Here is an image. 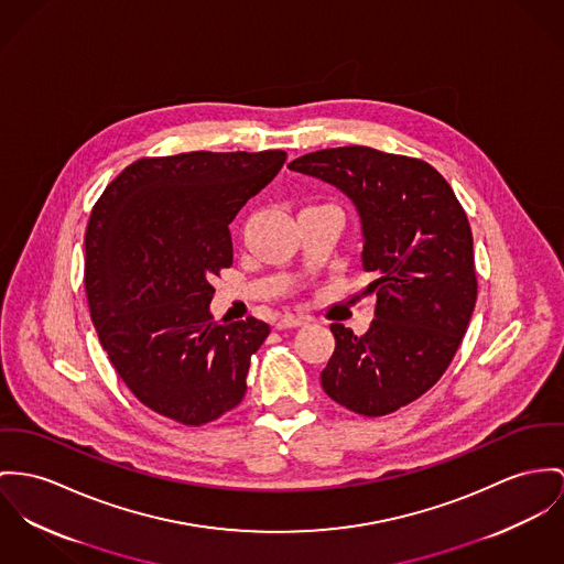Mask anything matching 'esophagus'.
<instances>
[{"label": "esophagus", "mask_w": 564, "mask_h": 564, "mask_svg": "<svg viewBox=\"0 0 564 564\" xmlns=\"http://www.w3.org/2000/svg\"><path fill=\"white\" fill-rule=\"evenodd\" d=\"M303 324H306V319L299 317V315H281V317L274 319V328H276V330L299 328V326H303Z\"/></svg>", "instance_id": "obj_1"}]
</instances>
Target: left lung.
Here are the masks:
<instances>
[{
    "label": "left lung",
    "mask_w": 564,
    "mask_h": 564,
    "mask_svg": "<svg viewBox=\"0 0 564 564\" xmlns=\"http://www.w3.org/2000/svg\"><path fill=\"white\" fill-rule=\"evenodd\" d=\"M354 202L362 268L378 296L365 335L333 324L335 351L322 389L347 410L384 416L434 387L477 304L473 229L448 182L421 159L365 145L328 148L288 165Z\"/></svg>",
    "instance_id": "8db88e82"
}]
</instances>
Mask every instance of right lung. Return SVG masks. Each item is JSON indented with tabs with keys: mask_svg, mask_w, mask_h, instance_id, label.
Returning <instances> with one entry per match:
<instances>
[{
	"mask_svg": "<svg viewBox=\"0 0 564 564\" xmlns=\"http://www.w3.org/2000/svg\"><path fill=\"white\" fill-rule=\"evenodd\" d=\"M285 159L283 150L139 159L91 208L84 281L100 346L130 392L175 423H213L247 392L270 326L217 322L210 279L234 261L229 223Z\"/></svg>",
	"mask_w": 564,
	"mask_h": 564,
	"instance_id": "obj_1",
	"label": "right lung"
}]
</instances>
